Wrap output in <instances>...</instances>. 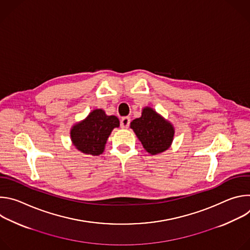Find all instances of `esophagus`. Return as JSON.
Masks as SVG:
<instances>
[{"mask_svg": "<svg viewBox=\"0 0 250 250\" xmlns=\"http://www.w3.org/2000/svg\"><path fill=\"white\" fill-rule=\"evenodd\" d=\"M130 124V119L127 117H125L121 120V127L122 128H127Z\"/></svg>", "mask_w": 250, "mask_h": 250, "instance_id": "esophagus-1", "label": "esophagus"}]
</instances>
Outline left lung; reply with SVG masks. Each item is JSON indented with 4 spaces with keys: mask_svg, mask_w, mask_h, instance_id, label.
I'll return each mask as SVG.
<instances>
[{
    "mask_svg": "<svg viewBox=\"0 0 250 250\" xmlns=\"http://www.w3.org/2000/svg\"><path fill=\"white\" fill-rule=\"evenodd\" d=\"M130 127L145 149L151 155L167 150L175 132L173 125L149 106L142 110L140 118L130 123Z\"/></svg>",
    "mask_w": 250,
    "mask_h": 250,
    "instance_id": "1",
    "label": "left lung"
}]
</instances>
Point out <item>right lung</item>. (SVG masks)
Returning a JSON list of instances; mask_svg holds the SVG:
<instances>
[{
	"label": "right lung",
	"instance_id": "1",
	"mask_svg": "<svg viewBox=\"0 0 250 250\" xmlns=\"http://www.w3.org/2000/svg\"><path fill=\"white\" fill-rule=\"evenodd\" d=\"M119 126L120 121L116 116H106L104 111L97 109L71 128V140L79 151L97 156L103 153L112 130Z\"/></svg>",
	"mask_w": 250,
	"mask_h": 250
}]
</instances>
